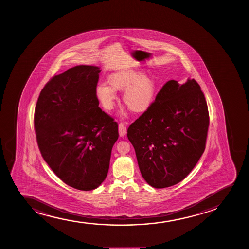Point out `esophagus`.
I'll list each match as a JSON object with an SVG mask.
<instances>
[{
    "label": "esophagus",
    "instance_id": "esophagus-1",
    "mask_svg": "<svg viewBox=\"0 0 249 249\" xmlns=\"http://www.w3.org/2000/svg\"><path fill=\"white\" fill-rule=\"evenodd\" d=\"M127 133V128H126L125 124L121 122L119 124V134L121 137H124Z\"/></svg>",
    "mask_w": 249,
    "mask_h": 249
}]
</instances>
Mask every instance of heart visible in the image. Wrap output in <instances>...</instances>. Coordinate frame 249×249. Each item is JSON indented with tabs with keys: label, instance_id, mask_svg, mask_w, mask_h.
Here are the masks:
<instances>
[{
	"label": "heart",
	"instance_id": "1",
	"mask_svg": "<svg viewBox=\"0 0 249 249\" xmlns=\"http://www.w3.org/2000/svg\"><path fill=\"white\" fill-rule=\"evenodd\" d=\"M108 85H98L95 94L106 110L114 107L115 91H124L123 102L134 114H143L151 107L157 90V82L154 76L145 75L139 70L127 69L109 74Z\"/></svg>",
	"mask_w": 249,
	"mask_h": 249
}]
</instances>
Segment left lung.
Here are the masks:
<instances>
[{
  "label": "left lung",
  "instance_id": "1",
  "mask_svg": "<svg viewBox=\"0 0 249 249\" xmlns=\"http://www.w3.org/2000/svg\"><path fill=\"white\" fill-rule=\"evenodd\" d=\"M209 125L208 106L197 81H168L128 129L144 180L155 189L183 180L204 152Z\"/></svg>",
  "mask_w": 249,
  "mask_h": 249
}]
</instances>
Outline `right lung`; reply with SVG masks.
Returning a JSON list of instances; mask_svg holds the SVG:
<instances>
[{
    "label": "right lung",
    "mask_w": 249,
    "mask_h": 249,
    "mask_svg": "<svg viewBox=\"0 0 249 249\" xmlns=\"http://www.w3.org/2000/svg\"><path fill=\"white\" fill-rule=\"evenodd\" d=\"M100 67L76 66L54 75L40 91L35 130L41 155L64 183L89 191L109 171L117 122L102 111L95 90Z\"/></svg>",
    "instance_id": "right-lung-1"
}]
</instances>
